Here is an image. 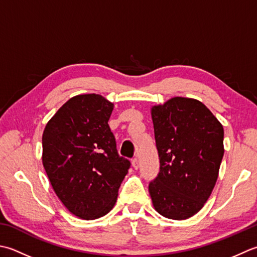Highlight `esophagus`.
I'll return each instance as SVG.
<instances>
[{
    "mask_svg": "<svg viewBox=\"0 0 257 257\" xmlns=\"http://www.w3.org/2000/svg\"><path fill=\"white\" fill-rule=\"evenodd\" d=\"M132 164H133V167H134L135 169H138V168H139V162H138L137 158H134V159L132 160Z\"/></svg>",
    "mask_w": 257,
    "mask_h": 257,
    "instance_id": "esophagus-1",
    "label": "esophagus"
}]
</instances>
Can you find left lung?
Instances as JSON below:
<instances>
[{
  "label": "left lung",
  "instance_id": "left-lung-1",
  "mask_svg": "<svg viewBox=\"0 0 257 257\" xmlns=\"http://www.w3.org/2000/svg\"><path fill=\"white\" fill-rule=\"evenodd\" d=\"M152 117L160 169L149 183L153 205L164 217L186 219L212 194L224 156V129L196 99L175 97L154 105Z\"/></svg>",
  "mask_w": 257,
  "mask_h": 257
}]
</instances>
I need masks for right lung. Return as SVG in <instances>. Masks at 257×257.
<instances>
[{"label": "right lung", "instance_id": "right-lung-1", "mask_svg": "<svg viewBox=\"0 0 257 257\" xmlns=\"http://www.w3.org/2000/svg\"><path fill=\"white\" fill-rule=\"evenodd\" d=\"M113 103L102 95L68 100L45 125L42 163L52 188L69 212L82 219L108 214L130 168L120 157L108 124Z\"/></svg>", "mask_w": 257, "mask_h": 257}]
</instances>
